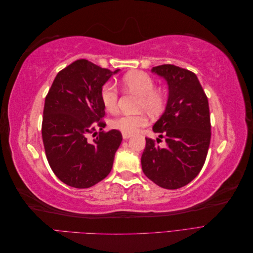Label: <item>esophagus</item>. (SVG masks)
Segmentation results:
<instances>
[{"instance_id":"1","label":"esophagus","mask_w":253,"mask_h":253,"mask_svg":"<svg viewBox=\"0 0 253 253\" xmlns=\"http://www.w3.org/2000/svg\"><path fill=\"white\" fill-rule=\"evenodd\" d=\"M131 134H126V133H122V137H124V139H128L129 137H131Z\"/></svg>"}]
</instances>
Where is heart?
Returning a JSON list of instances; mask_svg holds the SVG:
<instances>
[{
  "label": "heart",
  "mask_w": 253,
  "mask_h": 253,
  "mask_svg": "<svg viewBox=\"0 0 253 253\" xmlns=\"http://www.w3.org/2000/svg\"><path fill=\"white\" fill-rule=\"evenodd\" d=\"M125 86L134 93L140 95L139 109L157 114L164 109L166 98L162 90L155 88V81L150 75L143 72H133L126 75L122 79ZM100 99L104 109L113 113L118 106V89L112 82H106L101 88ZM148 124V118L143 114H120L115 117L111 125L122 133L132 134L139 127Z\"/></svg>",
  "instance_id": "1"
}]
</instances>
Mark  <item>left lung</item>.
Instances as JSON below:
<instances>
[{
	"mask_svg": "<svg viewBox=\"0 0 253 253\" xmlns=\"http://www.w3.org/2000/svg\"><path fill=\"white\" fill-rule=\"evenodd\" d=\"M169 86L166 110L153 131L165 138L160 148L145 138L141 167L157 186L174 190L188 185L201 172L211 139L209 103L196 75L185 68L164 64L152 68Z\"/></svg>",
	"mask_w": 253,
	"mask_h": 253,
	"instance_id": "left-lung-1",
	"label": "left lung"
}]
</instances>
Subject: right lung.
Wrapping results in <instances>:
<instances>
[{
	"mask_svg": "<svg viewBox=\"0 0 253 253\" xmlns=\"http://www.w3.org/2000/svg\"><path fill=\"white\" fill-rule=\"evenodd\" d=\"M119 70L111 72L80 59L60 71L45 98L42 139L52 172L67 186L93 187L112 170L122 140L105 126L100 91ZM101 131L98 134L95 129ZM89 134L96 135L90 142Z\"/></svg>",
	"mask_w": 253,
	"mask_h": 253,
	"instance_id": "1",
	"label": "right lung"
}]
</instances>
